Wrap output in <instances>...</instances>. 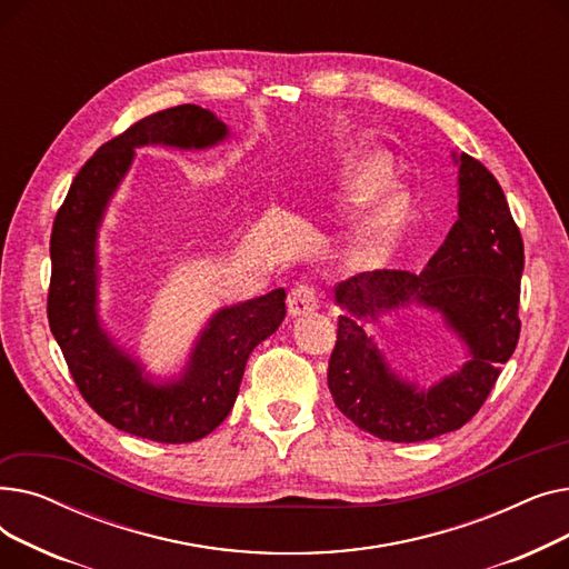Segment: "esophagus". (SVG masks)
Listing matches in <instances>:
<instances>
[{"mask_svg": "<svg viewBox=\"0 0 569 569\" xmlns=\"http://www.w3.org/2000/svg\"><path fill=\"white\" fill-rule=\"evenodd\" d=\"M318 309V290L309 283L292 286L288 295V311L290 316H305Z\"/></svg>", "mask_w": 569, "mask_h": 569, "instance_id": "obj_1", "label": "esophagus"}]
</instances>
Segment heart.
Instances as JSON below:
<instances>
[{"label":"heart","instance_id":"obj_1","mask_svg":"<svg viewBox=\"0 0 569 569\" xmlns=\"http://www.w3.org/2000/svg\"><path fill=\"white\" fill-rule=\"evenodd\" d=\"M390 161L373 149L352 147L339 157L335 166L337 189L346 198H365L350 226L352 247L369 249L401 217L406 196L397 187H390Z\"/></svg>","mask_w":569,"mask_h":569}]
</instances>
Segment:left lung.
Segmentation results:
<instances>
[{"mask_svg": "<svg viewBox=\"0 0 569 569\" xmlns=\"http://www.w3.org/2000/svg\"><path fill=\"white\" fill-rule=\"evenodd\" d=\"M459 219L420 274L376 269L335 288L337 346L327 369L337 408L362 431L392 442H420L470 422L510 360L519 332L523 239L498 179L477 159L461 154ZM417 301L443 313L469 346L461 372L429 391L386 367L360 319H377Z\"/></svg>", "mask_w": 569, "mask_h": 569, "instance_id": "obj_1", "label": "left lung"}]
</instances>
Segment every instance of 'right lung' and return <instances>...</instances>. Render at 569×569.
Returning <instances> with one entry per match:
<instances>
[{"label": "right lung", "mask_w": 569, "mask_h": 569, "mask_svg": "<svg viewBox=\"0 0 569 569\" xmlns=\"http://www.w3.org/2000/svg\"><path fill=\"white\" fill-rule=\"evenodd\" d=\"M228 136L226 124L200 106L184 103L149 114L99 147L76 174L50 234V332L64 352L82 399L108 425L157 442H193L212 433L232 408L253 348L286 318V290L226 307L207 322L179 380L157 385L119 348L99 320L97 234L133 149L170 144L204 149Z\"/></svg>", "instance_id": "obj_1"}]
</instances>
